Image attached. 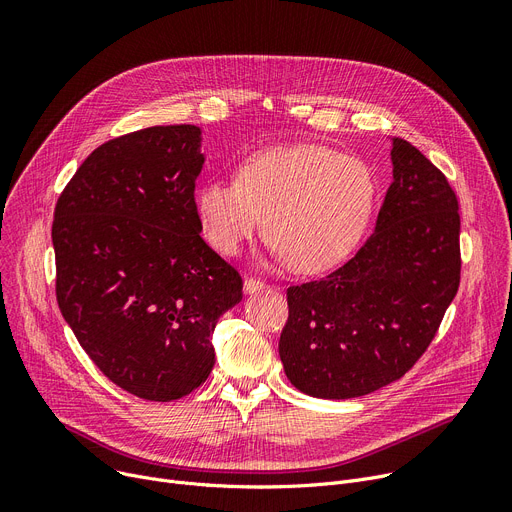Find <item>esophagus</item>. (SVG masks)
Instances as JSON below:
<instances>
[{"label": "esophagus", "mask_w": 512, "mask_h": 512, "mask_svg": "<svg viewBox=\"0 0 512 512\" xmlns=\"http://www.w3.org/2000/svg\"><path fill=\"white\" fill-rule=\"evenodd\" d=\"M242 288H245V292H247V294H257V292L265 290L267 286H265V282H261V280H257V278H251V276H247V278H245V282H242Z\"/></svg>", "instance_id": "34e87169"}]
</instances>
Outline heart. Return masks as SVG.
Masks as SVG:
<instances>
[{
	"label": "heart",
	"mask_w": 512,
	"mask_h": 512,
	"mask_svg": "<svg viewBox=\"0 0 512 512\" xmlns=\"http://www.w3.org/2000/svg\"><path fill=\"white\" fill-rule=\"evenodd\" d=\"M375 199L365 161L321 145L263 149L242 161L236 182H205L195 193L211 245L236 255L263 226L290 270L317 274L359 242Z\"/></svg>",
	"instance_id": "1"
}]
</instances>
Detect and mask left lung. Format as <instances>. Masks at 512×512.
Here are the masks:
<instances>
[{
	"label": "left lung",
	"mask_w": 512,
	"mask_h": 512,
	"mask_svg": "<svg viewBox=\"0 0 512 512\" xmlns=\"http://www.w3.org/2000/svg\"><path fill=\"white\" fill-rule=\"evenodd\" d=\"M390 143L392 184L373 234L340 270L286 292L280 361L315 398H357L400 380L459 290V201L417 147Z\"/></svg>",
	"instance_id": "obj_1"
}]
</instances>
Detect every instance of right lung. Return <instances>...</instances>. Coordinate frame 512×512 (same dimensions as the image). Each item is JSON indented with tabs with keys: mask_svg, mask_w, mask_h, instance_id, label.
Wrapping results in <instances>:
<instances>
[{
	"mask_svg": "<svg viewBox=\"0 0 512 512\" xmlns=\"http://www.w3.org/2000/svg\"><path fill=\"white\" fill-rule=\"evenodd\" d=\"M203 130L151 126L97 147L53 213L58 305L91 361L122 390L170 402L215 363L211 334L242 280L201 238Z\"/></svg>",
	"mask_w": 512,
	"mask_h": 512,
	"instance_id": "add662e5",
	"label": "right lung"
}]
</instances>
